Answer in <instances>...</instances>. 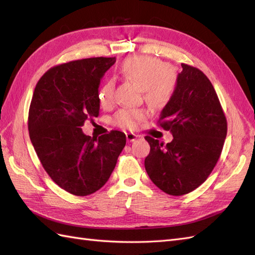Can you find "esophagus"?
Instances as JSON below:
<instances>
[{"label":"esophagus","mask_w":255,"mask_h":255,"mask_svg":"<svg viewBox=\"0 0 255 255\" xmlns=\"http://www.w3.org/2000/svg\"><path fill=\"white\" fill-rule=\"evenodd\" d=\"M126 135H127V140H128V142H132V141L136 140L137 137H138V136L135 135L134 133H127Z\"/></svg>","instance_id":"34e87169"}]
</instances>
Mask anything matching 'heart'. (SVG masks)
<instances>
[{
    "label": "heart",
    "instance_id": "heart-1",
    "mask_svg": "<svg viewBox=\"0 0 255 255\" xmlns=\"http://www.w3.org/2000/svg\"><path fill=\"white\" fill-rule=\"evenodd\" d=\"M168 64L150 56H134L126 59L119 68V73L128 81L143 88L145 101L155 109H163L174 94L175 82L169 74ZM98 100L102 107H110L115 102V83L107 81L98 91ZM149 117L144 109H122L114 116V123L123 128H136Z\"/></svg>",
    "mask_w": 255,
    "mask_h": 255
}]
</instances>
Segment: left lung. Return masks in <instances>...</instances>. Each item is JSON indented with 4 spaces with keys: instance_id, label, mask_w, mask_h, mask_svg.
I'll use <instances>...</instances> for the list:
<instances>
[{
    "instance_id": "obj_1",
    "label": "left lung",
    "mask_w": 255,
    "mask_h": 255,
    "mask_svg": "<svg viewBox=\"0 0 255 255\" xmlns=\"http://www.w3.org/2000/svg\"><path fill=\"white\" fill-rule=\"evenodd\" d=\"M174 94L158 120L173 139L164 144L150 136L144 167L151 181L164 192L182 196L195 190L217 164L228 123L211 81L199 69L182 64Z\"/></svg>"
}]
</instances>
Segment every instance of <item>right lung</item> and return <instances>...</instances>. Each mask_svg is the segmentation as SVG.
I'll return each mask as SVG.
<instances>
[{"label":"right lung","mask_w":255,"mask_h":255,"mask_svg":"<svg viewBox=\"0 0 255 255\" xmlns=\"http://www.w3.org/2000/svg\"><path fill=\"white\" fill-rule=\"evenodd\" d=\"M116 57H92L53 67L38 81L28 112V132L42 167L60 188L88 196L109 181L127 142L111 130L99 138L83 133L98 117V91Z\"/></svg>","instance_id":"right-lung-1"}]
</instances>
